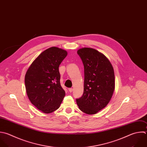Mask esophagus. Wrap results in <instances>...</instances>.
I'll list each match as a JSON object with an SVG mask.
<instances>
[{
    "label": "esophagus",
    "instance_id": "esophagus-1",
    "mask_svg": "<svg viewBox=\"0 0 147 147\" xmlns=\"http://www.w3.org/2000/svg\"><path fill=\"white\" fill-rule=\"evenodd\" d=\"M68 90H69V91L70 92H72L73 91V88H69V89H68Z\"/></svg>",
    "mask_w": 147,
    "mask_h": 147
}]
</instances>
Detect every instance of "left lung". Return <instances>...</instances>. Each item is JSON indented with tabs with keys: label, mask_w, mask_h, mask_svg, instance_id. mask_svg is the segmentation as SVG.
Segmentation results:
<instances>
[{
	"label": "left lung",
	"mask_w": 147,
	"mask_h": 147,
	"mask_svg": "<svg viewBox=\"0 0 147 147\" xmlns=\"http://www.w3.org/2000/svg\"><path fill=\"white\" fill-rule=\"evenodd\" d=\"M84 69V91L76 99L79 109L87 114H95L105 108L115 89L113 67L109 59L95 49L82 48L77 51Z\"/></svg>",
	"instance_id": "left-lung-1"
}]
</instances>
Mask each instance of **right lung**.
Masks as SVG:
<instances>
[{"mask_svg":"<svg viewBox=\"0 0 147 147\" xmlns=\"http://www.w3.org/2000/svg\"><path fill=\"white\" fill-rule=\"evenodd\" d=\"M67 54L61 48H49L39 55L26 71L27 95L31 103L44 113H51L59 109L65 96L59 67Z\"/></svg>","mask_w":147,"mask_h":147,"instance_id":"1","label":"right lung"}]
</instances>
